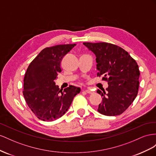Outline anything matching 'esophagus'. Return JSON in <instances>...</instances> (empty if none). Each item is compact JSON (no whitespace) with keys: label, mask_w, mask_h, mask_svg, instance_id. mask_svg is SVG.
Returning <instances> with one entry per match:
<instances>
[{"label":"esophagus","mask_w":156,"mask_h":156,"mask_svg":"<svg viewBox=\"0 0 156 156\" xmlns=\"http://www.w3.org/2000/svg\"><path fill=\"white\" fill-rule=\"evenodd\" d=\"M85 91L87 93H89V94H92V93H93V92L91 90H90V89H88V90H86Z\"/></svg>","instance_id":"obj_1"}]
</instances>
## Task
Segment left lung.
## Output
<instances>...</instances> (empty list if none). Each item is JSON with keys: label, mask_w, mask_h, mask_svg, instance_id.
Masks as SVG:
<instances>
[{"label": "left lung", "mask_w": 156, "mask_h": 156, "mask_svg": "<svg viewBox=\"0 0 156 156\" xmlns=\"http://www.w3.org/2000/svg\"><path fill=\"white\" fill-rule=\"evenodd\" d=\"M96 55L97 76L108 87L97 93L103 97L98 112L108 116L122 114L136 98L140 71L136 61L121 47L107 42H83Z\"/></svg>", "instance_id": "8db88e82"}]
</instances>
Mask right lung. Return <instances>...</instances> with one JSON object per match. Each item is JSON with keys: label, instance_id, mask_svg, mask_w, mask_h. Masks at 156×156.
<instances>
[{"label": "right lung", "instance_id": "add662e5", "mask_svg": "<svg viewBox=\"0 0 156 156\" xmlns=\"http://www.w3.org/2000/svg\"><path fill=\"white\" fill-rule=\"evenodd\" d=\"M76 45L61 44L44 48L27 69L23 95L30 109L42 121L52 122L61 118L80 92V89L73 86L59 90L55 83L61 72L62 59Z\"/></svg>", "mask_w": 156, "mask_h": 156}]
</instances>
